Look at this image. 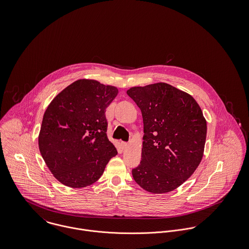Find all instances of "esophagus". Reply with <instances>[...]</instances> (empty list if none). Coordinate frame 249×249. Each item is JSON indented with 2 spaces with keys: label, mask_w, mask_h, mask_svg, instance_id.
<instances>
[{
  "label": "esophagus",
  "mask_w": 249,
  "mask_h": 249,
  "mask_svg": "<svg viewBox=\"0 0 249 249\" xmlns=\"http://www.w3.org/2000/svg\"><path fill=\"white\" fill-rule=\"evenodd\" d=\"M121 146H122L123 149H125V148L128 146V143L125 142H121Z\"/></svg>",
  "instance_id": "obj_1"
}]
</instances>
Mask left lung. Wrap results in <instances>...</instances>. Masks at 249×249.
Instances as JSON below:
<instances>
[{
  "mask_svg": "<svg viewBox=\"0 0 249 249\" xmlns=\"http://www.w3.org/2000/svg\"><path fill=\"white\" fill-rule=\"evenodd\" d=\"M127 95L141 109L142 161L132 170L136 183L152 194L182 185L198 167L207 124L196 100L164 82L132 87Z\"/></svg>",
  "mask_w": 249,
  "mask_h": 249,
  "instance_id": "left-lung-1",
  "label": "left lung"
}]
</instances>
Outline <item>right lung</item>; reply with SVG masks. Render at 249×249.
Returning a JSON list of instances; mask_svg holds the SVG:
<instances>
[{"label": "right lung", "instance_id": "obj_1", "mask_svg": "<svg viewBox=\"0 0 249 249\" xmlns=\"http://www.w3.org/2000/svg\"><path fill=\"white\" fill-rule=\"evenodd\" d=\"M118 95L114 86L78 79L61 91L43 116L41 155L53 177L71 188L95 183L117 149L107 138L106 109Z\"/></svg>", "mask_w": 249, "mask_h": 249}]
</instances>
